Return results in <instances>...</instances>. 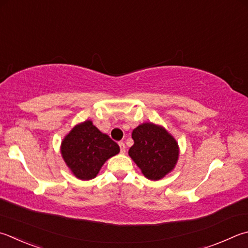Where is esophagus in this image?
I'll use <instances>...</instances> for the list:
<instances>
[{"label": "esophagus", "instance_id": "obj_1", "mask_svg": "<svg viewBox=\"0 0 248 248\" xmlns=\"http://www.w3.org/2000/svg\"><path fill=\"white\" fill-rule=\"evenodd\" d=\"M118 144H119V147H120V152L124 154V153H125V145H124V142H119Z\"/></svg>", "mask_w": 248, "mask_h": 248}]
</instances>
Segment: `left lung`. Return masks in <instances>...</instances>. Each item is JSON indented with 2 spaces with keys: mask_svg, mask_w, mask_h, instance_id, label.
<instances>
[{
  "mask_svg": "<svg viewBox=\"0 0 248 248\" xmlns=\"http://www.w3.org/2000/svg\"><path fill=\"white\" fill-rule=\"evenodd\" d=\"M129 155L150 180H159L177 164L178 143L163 127L143 124L133 130Z\"/></svg>",
  "mask_w": 248,
  "mask_h": 248,
  "instance_id": "8db88e82",
  "label": "left lung"
}]
</instances>
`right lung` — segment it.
Returning <instances> with one entry per match:
<instances>
[{
    "label": "right lung",
    "mask_w": 248,
    "mask_h": 248,
    "mask_svg": "<svg viewBox=\"0 0 248 248\" xmlns=\"http://www.w3.org/2000/svg\"><path fill=\"white\" fill-rule=\"evenodd\" d=\"M119 151L118 144L90 120L76 125L62 142V158L81 180L95 178L105 161Z\"/></svg>",
    "instance_id": "1"
}]
</instances>
